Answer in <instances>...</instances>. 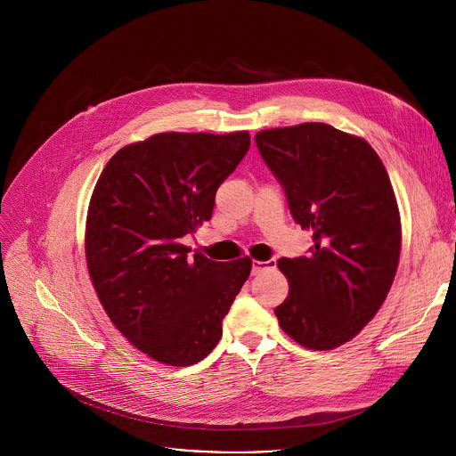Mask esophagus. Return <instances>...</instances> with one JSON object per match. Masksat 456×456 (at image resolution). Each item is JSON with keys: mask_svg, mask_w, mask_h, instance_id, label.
<instances>
[{"mask_svg": "<svg viewBox=\"0 0 456 456\" xmlns=\"http://www.w3.org/2000/svg\"><path fill=\"white\" fill-rule=\"evenodd\" d=\"M276 267V259H269V262H257V259H254L252 262V276L264 273L267 269H273Z\"/></svg>", "mask_w": 456, "mask_h": 456, "instance_id": "34e87169", "label": "esophagus"}]
</instances>
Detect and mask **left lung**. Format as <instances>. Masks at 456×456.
<instances>
[{
    "mask_svg": "<svg viewBox=\"0 0 456 456\" xmlns=\"http://www.w3.org/2000/svg\"><path fill=\"white\" fill-rule=\"evenodd\" d=\"M259 155L285 189L296 224L312 231L306 256L278 259L290 290L280 327L310 350L354 339L384 303L401 254L389 176L359 137L322 122L264 129Z\"/></svg>",
    "mask_w": 456,
    "mask_h": 456,
    "instance_id": "obj_1",
    "label": "left lung"
}]
</instances>
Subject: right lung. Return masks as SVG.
I'll return each mask as SVG.
<instances>
[{
    "label": "right lung",
    "instance_id": "obj_1",
    "mask_svg": "<svg viewBox=\"0 0 456 456\" xmlns=\"http://www.w3.org/2000/svg\"><path fill=\"white\" fill-rule=\"evenodd\" d=\"M247 132L159 134L118 150L94 189L86 264L117 330L159 362L211 354L252 262L189 254L182 238L211 220L216 189L248 151Z\"/></svg>",
    "mask_w": 456,
    "mask_h": 456
}]
</instances>
